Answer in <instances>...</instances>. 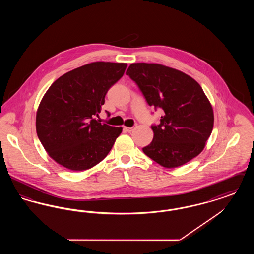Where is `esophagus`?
I'll return each instance as SVG.
<instances>
[{"instance_id": "1", "label": "esophagus", "mask_w": 254, "mask_h": 254, "mask_svg": "<svg viewBox=\"0 0 254 254\" xmlns=\"http://www.w3.org/2000/svg\"><path fill=\"white\" fill-rule=\"evenodd\" d=\"M133 128H134V127H124V130H126L127 132H131L133 130Z\"/></svg>"}]
</instances>
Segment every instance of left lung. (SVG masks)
<instances>
[{"label": "left lung", "instance_id": "1", "mask_svg": "<svg viewBox=\"0 0 254 254\" xmlns=\"http://www.w3.org/2000/svg\"><path fill=\"white\" fill-rule=\"evenodd\" d=\"M149 106L162 109L151 126L153 140L143 148L164 168H178L199 155L214 123L213 109L201 85L180 70L159 64L135 63L127 70Z\"/></svg>", "mask_w": 254, "mask_h": 254}]
</instances>
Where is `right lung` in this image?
<instances>
[{"mask_svg": "<svg viewBox=\"0 0 254 254\" xmlns=\"http://www.w3.org/2000/svg\"><path fill=\"white\" fill-rule=\"evenodd\" d=\"M127 66L125 63L94 62L64 74L50 85L37 110L36 131L56 163L82 171L109 154L123 128L96 117L107 92Z\"/></svg>", "mask_w": 254, "mask_h": 254, "instance_id": "obj_1", "label": "right lung"}]
</instances>
